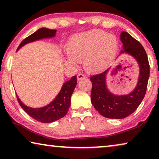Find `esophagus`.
Instances as JSON below:
<instances>
[{
    "mask_svg": "<svg viewBox=\"0 0 159 159\" xmlns=\"http://www.w3.org/2000/svg\"><path fill=\"white\" fill-rule=\"evenodd\" d=\"M77 80H78V81H80V80H82L85 79L86 77H85V75H83V74H82V73H79V74H78V75H77Z\"/></svg>",
    "mask_w": 159,
    "mask_h": 159,
    "instance_id": "34e87169",
    "label": "esophagus"
}]
</instances>
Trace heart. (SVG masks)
<instances>
[{
  "label": "heart",
  "mask_w": 159,
  "mask_h": 159,
  "mask_svg": "<svg viewBox=\"0 0 159 159\" xmlns=\"http://www.w3.org/2000/svg\"><path fill=\"white\" fill-rule=\"evenodd\" d=\"M119 44L117 38L103 30H93L75 34L66 43L65 51L68 66L83 61L90 72H97L107 67L116 56Z\"/></svg>",
  "instance_id": "1"
}]
</instances>
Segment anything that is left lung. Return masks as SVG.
I'll return each mask as SVG.
<instances>
[{"label":"left lung","instance_id":"left-lung-1","mask_svg":"<svg viewBox=\"0 0 159 159\" xmlns=\"http://www.w3.org/2000/svg\"><path fill=\"white\" fill-rule=\"evenodd\" d=\"M122 50L120 55L131 56L138 63L140 73L135 88L127 95H114L106 84V76L109 68L90 77L92 82L91 102L98 113L108 119H124L132 114L144 98L150 75L148 56L142 45L127 32L120 34Z\"/></svg>","mask_w":159,"mask_h":159}]
</instances>
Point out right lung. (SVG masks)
Here are the masks:
<instances>
[{"label":"right lung","instance_id":"obj_1","mask_svg":"<svg viewBox=\"0 0 159 159\" xmlns=\"http://www.w3.org/2000/svg\"><path fill=\"white\" fill-rule=\"evenodd\" d=\"M56 30L40 28L31 35L25 38L19 45L17 51L27 43L44 38H53L56 36ZM77 84V76H73L69 81L64 82L60 92L56 95L53 101L41 108H31L26 106L16 95L17 101L24 111L34 119L43 123L53 122L61 119L67 114L71 105V96Z\"/></svg>","mask_w":159,"mask_h":159}]
</instances>
